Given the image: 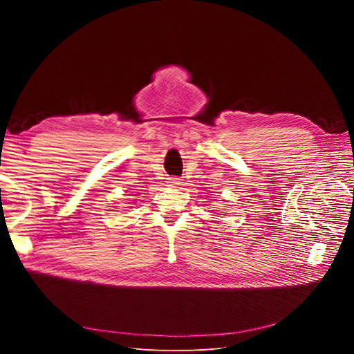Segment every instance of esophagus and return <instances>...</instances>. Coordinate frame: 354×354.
<instances>
[{"instance_id": "1", "label": "esophagus", "mask_w": 354, "mask_h": 354, "mask_svg": "<svg viewBox=\"0 0 354 354\" xmlns=\"http://www.w3.org/2000/svg\"><path fill=\"white\" fill-rule=\"evenodd\" d=\"M168 183H169L171 186H177V185H180V178H177V177H169V178H168Z\"/></svg>"}]
</instances>
